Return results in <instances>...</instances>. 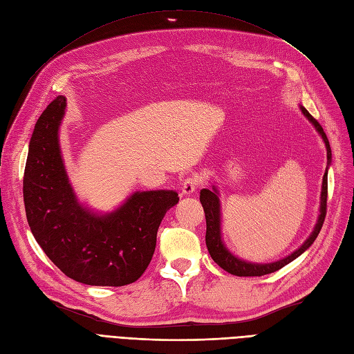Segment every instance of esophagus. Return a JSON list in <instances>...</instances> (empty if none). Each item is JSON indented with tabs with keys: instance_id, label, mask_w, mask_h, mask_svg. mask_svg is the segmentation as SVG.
I'll return each instance as SVG.
<instances>
[{
	"instance_id": "esophagus-1",
	"label": "esophagus",
	"mask_w": 354,
	"mask_h": 354,
	"mask_svg": "<svg viewBox=\"0 0 354 354\" xmlns=\"http://www.w3.org/2000/svg\"><path fill=\"white\" fill-rule=\"evenodd\" d=\"M199 183H201V181H199V178L196 176L186 177L183 181H181V194L186 195V196L192 195L198 189Z\"/></svg>"
}]
</instances>
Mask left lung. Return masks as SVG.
I'll return each instance as SVG.
<instances>
[{"mask_svg":"<svg viewBox=\"0 0 354 354\" xmlns=\"http://www.w3.org/2000/svg\"><path fill=\"white\" fill-rule=\"evenodd\" d=\"M299 111L303 112V115L307 118V120L312 122L319 136L322 137L326 147V158H328V167L322 178V190H320V205H319L317 221L315 224L313 232L310 233V236L304 241V243L299 246V248L286 255L285 259H281L273 263H251V261H245L239 259V257H236L226 248V245H224L221 238V205H220V194H218L217 186L212 185L211 189L201 190L199 199L203 207V212H205V220H207L205 242H207L208 252L211 255V259L216 261L223 270H226L234 276H263V274H269L282 269V267L298 259L299 255L312 246V243L317 238L320 229L324 226L325 216H326V198H328V168L330 167V160H332L330 146L324 128L320 127V124L315 120V118L308 113V111L303 104H299Z\"/></svg>","mask_w":354,"mask_h":354,"instance_id":"left-lung-1","label":"left lung"}]
</instances>
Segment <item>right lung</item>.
I'll return each instance as SVG.
<instances>
[{
  "label": "right lung",
  "instance_id": "add662e5",
  "mask_svg": "<svg viewBox=\"0 0 354 354\" xmlns=\"http://www.w3.org/2000/svg\"><path fill=\"white\" fill-rule=\"evenodd\" d=\"M66 97L41 113L29 142L24 201L32 234L71 279L93 286L136 282L152 260L159 224L178 202L174 190L134 192L111 212L80 202L62 156Z\"/></svg>",
  "mask_w": 354,
  "mask_h": 354
}]
</instances>
